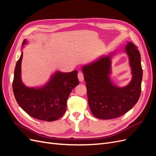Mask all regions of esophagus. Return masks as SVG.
I'll use <instances>...</instances> for the list:
<instances>
[{
    "label": "esophagus",
    "mask_w": 156,
    "mask_h": 156,
    "mask_svg": "<svg viewBox=\"0 0 156 156\" xmlns=\"http://www.w3.org/2000/svg\"><path fill=\"white\" fill-rule=\"evenodd\" d=\"M78 79L80 82H83L84 80V74L83 72H79L78 73Z\"/></svg>",
    "instance_id": "1"
}]
</instances>
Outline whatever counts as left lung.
<instances>
[{"mask_svg":"<svg viewBox=\"0 0 156 156\" xmlns=\"http://www.w3.org/2000/svg\"><path fill=\"white\" fill-rule=\"evenodd\" d=\"M126 51L129 58L133 78L125 87H117L110 81V56L83 68L88 105L93 115L98 119L119 118L128 112L139 100L143 79L140 55L137 47L131 42L126 46Z\"/></svg>","mask_w":156,"mask_h":156,"instance_id":"1","label":"left lung"}]
</instances>
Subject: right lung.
Instances as JSON below:
<instances>
[{"label":"right lung","instance_id":"obj_1","mask_svg":"<svg viewBox=\"0 0 156 156\" xmlns=\"http://www.w3.org/2000/svg\"><path fill=\"white\" fill-rule=\"evenodd\" d=\"M26 43L24 40L23 45ZM23 53L14 70L12 87L16 100L28 115L44 121H55L62 117L67 107V100L71 92L79 84L77 71L56 72L50 81L41 88H29L21 79V64Z\"/></svg>","mask_w":156,"mask_h":156}]
</instances>
